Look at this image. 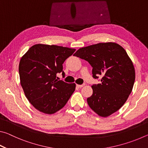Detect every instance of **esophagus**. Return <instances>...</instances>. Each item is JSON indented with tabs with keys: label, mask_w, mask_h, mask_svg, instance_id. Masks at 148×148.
Segmentation results:
<instances>
[{
	"label": "esophagus",
	"mask_w": 148,
	"mask_h": 148,
	"mask_svg": "<svg viewBox=\"0 0 148 148\" xmlns=\"http://www.w3.org/2000/svg\"><path fill=\"white\" fill-rule=\"evenodd\" d=\"M85 85H86L85 84H82V85H77V86L78 87H79V88H81V87L85 86Z\"/></svg>",
	"instance_id": "1"
}]
</instances>
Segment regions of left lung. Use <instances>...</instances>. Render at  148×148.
I'll return each mask as SVG.
<instances>
[{
    "instance_id": "left-lung-1",
    "label": "left lung",
    "mask_w": 148,
    "mask_h": 148,
    "mask_svg": "<svg viewBox=\"0 0 148 148\" xmlns=\"http://www.w3.org/2000/svg\"><path fill=\"white\" fill-rule=\"evenodd\" d=\"M74 56L91 64L93 78L102 76L101 84L92 86V95L87 99L89 107L101 117L121 108L135 80L133 64L123 47L114 42L99 43L82 47Z\"/></svg>"
}]
</instances>
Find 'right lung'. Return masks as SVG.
Wrapping results in <instances>:
<instances>
[{"mask_svg": "<svg viewBox=\"0 0 148 148\" xmlns=\"http://www.w3.org/2000/svg\"><path fill=\"white\" fill-rule=\"evenodd\" d=\"M75 49L56 45L36 44L21 57L19 64L20 82L32 106L44 114H52L62 108L76 89V84L57 79L62 64Z\"/></svg>", "mask_w": 148, "mask_h": 148, "instance_id": "1", "label": "right lung"}]
</instances>
